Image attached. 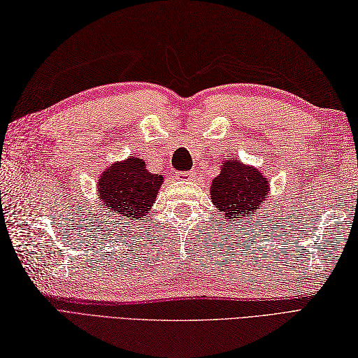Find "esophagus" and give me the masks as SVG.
I'll use <instances>...</instances> for the list:
<instances>
[{
	"mask_svg": "<svg viewBox=\"0 0 358 358\" xmlns=\"http://www.w3.org/2000/svg\"><path fill=\"white\" fill-rule=\"evenodd\" d=\"M196 176H197L196 171H180V173H178L176 178L179 180H193Z\"/></svg>",
	"mask_w": 358,
	"mask_h": 358,
	"instance_id": "1",
	"label": "esophagus"
}]
</instances>
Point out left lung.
Here are the masks:
<instances>
[{"mask_svg":"<svg viewBox=\"0 0 358 358\" xmlns=\"http://www.w3.org/2000/svg\"><path fill=\"white\" fill-rule=\"evenodd\" d=\"M268 184L270 180L258 169L234 158H226L220 174L213 180L209 194L224 219L238 222L257 215V211L266 202L270 191Z\"/></svg>","mask_w":358,"mask_h":358,"instance_id":"left-lung-1","label":"left lung"}]
</instances>
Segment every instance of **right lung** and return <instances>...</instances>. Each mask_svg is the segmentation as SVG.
<instances>
[{
    "instance_id": "right-lung-1",
    "label": "right lung",
    "mask_w": 358,
    "mask_h": 358,
    "mask_svg": "<svg viewBox=\"0 0 358 358\" xmlns=\"http://www.w3.org/2000/svg\"><path fill=\"white\" fill-rule=\"evenodd\" d=\"M164 178L153 174L145 162L135 156L126 161L113 162L99 179V199L109 213L132 220H144L153 206Z\"/></svg>"
}]
</instances>
